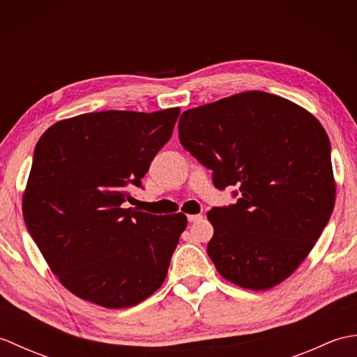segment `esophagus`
Instances as JSON below:
<instances>
[{
  "label": "esophagus",
  "instance_id": "1",
  "mask_svg": "<svg viewBox=\"0 0 357 357\" xmlns=\"http://www.w3.org/2000/svg\"><path fill=\"white\" fill-rule=\"evenodd\" d=\"M202 215H188L187 216V219H188V222H199V221H202Z\"/></svg>",
  "mask_w": 357,
  "mask_h": 357
}]
</instances>
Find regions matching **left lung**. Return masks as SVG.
<instances>
[{
    "label": "left lung",
    "instance_id": "left-lung-1",
    "mask_svg": "<svg viewBox=\"0 0 357 357\" xmlns=\"http://www.w3.org/2000/svg\"><path fill=\"white\" fill-rule=\"evenodd\" d=\"M183 147L213 170L218 188L239 185L229 207L211 208L207 253L229 282L259 291L298 270L335 208L330 139L301 105L259 90L185 110Z\"/></svg>",
    "mask_w": 357,
    "mask_h": 357
}]
</instances>
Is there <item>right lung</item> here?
I'll use <instances>...</instances> for the list:
<instances>
[{"mask_svg": "<svg viewBox=\"0 0 357 357\" xmlns=\"http://www.w3.org/2000/svg\"><path fill=\"white\" fill-rule=\"evenodd\" d=\"M179 107L104 110L58 121L38 141L22 216L53 275L105 308L139 304L162 285L187 216L126 208Z\"/></svg>", "mask_w": 357, "mask_h": 357, "instance_id": "obj_1", "label": "right lung"}]
</instances>
